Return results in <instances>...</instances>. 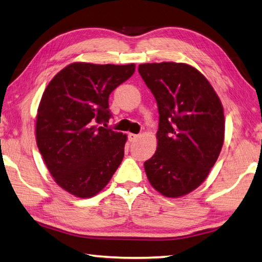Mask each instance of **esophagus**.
Returning a JSON list of instances; mask_svg holds the SVG:
<instances>
[{
  "instance_id": "obj_1",
  "label": "esophagus",
  "mask_w": 262,
  "mask_h": 262,
  "mask_svg": "<svg viewBox=\"0 0 262 262\" xmlns=\"http://www.w3.org/2000/svg\"><path fill=\"white\" fill-rule=\"evenodd\" d=\"M138 135H135V134H128V140L130 141H135V140H137L138 139Z\"/></svg>"
}]
</instances>
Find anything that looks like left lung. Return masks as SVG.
<instances>
[{
  "label": "left lung",
  "instance_id": "8db88e82",
  "mask_svg": "<svg viewBox=\"0 0 262 262\" xmlns=\"http://www.w3.org/2000/svg\"><path fill=\"white\" fill-rule=\"evenodd\" d=\"M138 71L159 109L157 152L144 163L148 181L168 198L195 190L216 162L224 115L213 86L185 63L140 64Z\"/></svg>",
  "mask_w": 262,
  "mask_h": 262
}]
</instances>
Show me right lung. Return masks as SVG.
Wrapping results in <instances>:
<instances>
[{
    "label": "right lung",
    "mask_w": 262,
    "mask_h": 262,
    "mask_svg": "<svg viewBox=\"0 0 262 262\" xmlns=\"http://www.w3.org/2000/svg\"><path fill=\"white\" fill-rule=\"evenodd\" d=\"M126 66L75 62L55 76L36 114V144L50 175L69 193L91 198L124 158L126 135L105 126L109 95L135 72Z\"/></svg>",
    "instance_id": "right-lung-1"
}]
</instances>
